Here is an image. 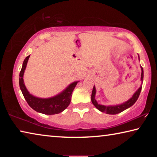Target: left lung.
<instances>
[{
    "instance_id": "1",
    "label": "left lung",
    "mask_w": 157,
    "mask_h": 157,
    "mask_svg": "<svg viewBox=\"0 0 157 157\" xmlns=\"http://www.w3.org/2000/svg\"><path fill=\"white\" fill-rule=\"evenodd\" d=\"M141 80H143V69L141 67ZM141 88L142 87L140 86V88L138 89V91L135 93L133 95L132 98L127 101L123 104L120 105H116V106H105V105H99L97 102V101L95 99V86H94L93 88V91H92V94H91V102L96 107L98 110H100L102 112H104L108 114H117L122 112L124 110L127 109V108H129L130 107L134 104L135 102H136V100L139 97V95L140 94V91H141Z\"/></svg>"
}]
</instances>
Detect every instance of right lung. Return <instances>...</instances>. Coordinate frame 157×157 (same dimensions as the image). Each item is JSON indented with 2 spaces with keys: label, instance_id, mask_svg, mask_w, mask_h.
<instances>
[{
  "label": "right lung",
  "instance_id": "1",
  "mask_svg": "<svg viewBox=\"0 0 157 157\" xmlns=\"http://www.w3.org/2000/svg\"><path fill=\"white\" fill-rule=\"evenodd\" d=\"M30 56V55H28L25 59L19 74L20 89L25 100L27 101L29 106L37 112L47 114V115H52V114H57L62 112L65 109L67 108L70 104L73 91L78 82H73L69 85L62 93L53 98L42 99V98L34 97L28 91L24 83H23V73H24Z\"/></svg>",
  "mask_w": 157,
  "mask_h": 157
}]
</instances>
